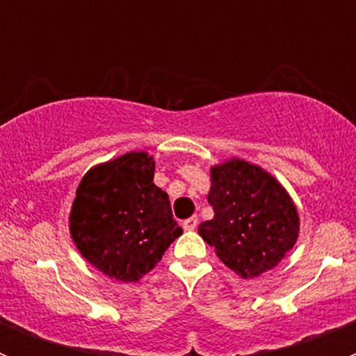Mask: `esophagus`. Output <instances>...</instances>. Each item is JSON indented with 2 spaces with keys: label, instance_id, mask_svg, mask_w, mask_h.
<instances>
[{
  "label": "esophagus",
  "instance_id": "obj_1",
  "mask_svg": "<svg viewBox=\"0 0 356 356\" xmlns=\"http://www.w3.org/2000/svg\"><path fill=\"white\" fill-rule=\"evenodd\" d=\"M181 226H184L185 232H193V229H196V226H197V217L196 216L188 217V219H185L184 225Z\"/></svg>",
  "mask_w": 356,
  "mask_h": 356
}]
</instances>
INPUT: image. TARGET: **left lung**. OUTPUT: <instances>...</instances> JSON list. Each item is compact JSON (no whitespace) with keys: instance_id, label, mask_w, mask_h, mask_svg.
<instances>
[{"instance_id":"1","label":"left lung","mask_w":356,"mask_h":356,"mask_svg":"<svg viewBox=\"0 0 356 356\" xmlns=\"http://www.w3.org/2000/svg\"><path fill=\"white\" fill-rule=\"evenodd\" d=\"M209 203L213 219L201 222L197 232L242 278L273 269L298 238L300 219L285 188L246 160L212 169Z\"/></svg>"}]
</instances>
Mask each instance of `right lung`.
Segmentation results:
<instances>
[{
  "mask_svg": "<svg viewBox=\"0 0 356 356\" xmlns=\"http://www.w3.org/2000/svg\"><path fill=\"white\" fill-rule=\"evenodd\" d=\"M153 175V159L131 151L90 169L80 181L69 217L72 241L110 278L137 282L181 235Z\"/></svg>",
  "mask_w": 356,
  "mask_h": 356,
  "instance_id": "1",
  "label": "right lung"
}]
</instances>
